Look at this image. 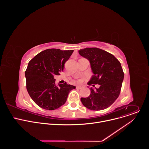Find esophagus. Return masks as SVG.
<instances>
[{
    "label": "esophagus",
    "instance_id": "obj_1",
    "mask_svg": "<svg viewBox=\"0 0 149 149\" xmlns=\"http://www.w3.org/2000/svg\"><path fill=\"white\" fill-rule=\"evenodd\" d=\"M82 87H82V86H77V87H76V88H77V89H79H79L82 88Z\"/></svg>",
    "mask_w": 149,
    "mask_h": 149
}]
</instances>
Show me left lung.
<instances>
[{"instance_id":"left-lung-1","label":"left lung","mask_w":149,"mask_h":149,"mask_svg":"<svg viewBox=\"0 0 149 149\" xmlns=\"http://www.w3.org/2000/svg\"><path fill=\"white\" fill-rule=\"evenodd\" d=\"M78 52L89 60L94 73L88 84L100 85L99 88H90L89 97L81 98L82 104L91 110L108 108L118 97L121 89L124 72L120 61L111 54L97 48H84Z\"/></svg>"}]
</instances>
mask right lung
<instances>
[{"label": "right lung", "instance_id": "add662e5", "mask_svg": "<svg viewBox=\"0 0 149 149\" xmlns=\"http://www.w3.org/2000/svg\"><path fill=\"white\" fill-rule=\"evenodd\" d=\"M73 50L48 49L42 51L28 63L25 71L27 91L40 108L54 110L64 104L75 86L56 84L54 76L59 75Z\"/></svg>", "mask_w": 149, "mask_h": 149}]
</instances>
